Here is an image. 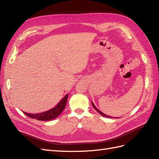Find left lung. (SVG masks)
I'll list each match as a JSON object with an SVG mask.
<instances>
[{"mask_svg":"<svg viewBox=\"0 0 159 159\" xmlns=\"http://www.w3.org/2000/svg\"><path fill=\"white\" fill-rule=\"evenodd\" d=\"M92 106H93V107L94 108V109H95L97 111H98V112L100 115H102V116H104V117H111V118H112L113 117H110V116H107V115H105V114H104V113H103L102 112H101V111H100V110H98V109H97V108L95 107V105H94V104H93V102H92Z\"/></svg>","mask_w":159,"mask_h":159,"instance_id":"left-lung-1","label":"left lung"}]
</instances>
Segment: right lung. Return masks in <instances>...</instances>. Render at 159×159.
Returning <instances> with one entry per match:
<instances>
[{"instance_id":"obj_1","label":"right lung","mask_w":159,"mask_h":159,"mask_svg":"<svg viewBox=\"0 0 159 159\" xmlns=\"http://www.w3.org/2000/svg\"><path fill=\"white\" fill-rule=\"evenodd\" d=\"M67 97H68V94L65 96V97L60 101L59 104L57 105L54 107L53 109H51L50 110H48L45 112L43 113H39L37 114H33V113H28L23 112L26 116H27L29 117L33 118V119H36L40 121H48L55 119L58 117L59 115L61 113L63 109H65L67 100Z\"/></svg>"}]
</instances>
